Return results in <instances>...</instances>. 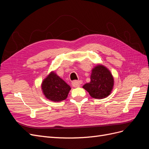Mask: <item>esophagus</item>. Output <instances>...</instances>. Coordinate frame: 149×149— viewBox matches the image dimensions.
Wrapping results in <instances>:
<instances>
[{
  "instance_id": "34e87169",
  "label": "esophagus",
  "mask_w": 149,
  "mask_h": 149,
  "mask_svg": "<svg viewBox=\"0 0 149 149\" xmlns=\"http://www.w3.org/2000/svg\"><path fill=\"white\" fill-rule=\"evenodd\" d=\"M81 84H82V81H81V80H75L73 81L72 83V85H73V87H80Z\"/></svg>"
}]
</instances>
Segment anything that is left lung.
<instances>
[{
    "instance_id": "obj_1",
    "label": "left lung",
    "mask_w": 149,
    "mask_h": 149,
    "mask_svg": "<svg viewBox=\"0 0 149 149\" xmlns=\"http://www.w3.org/2000/svg\"><path fill=\"white\" fill-rule=\"evenodd\" d=\"M114 86V79L111 72L103 65H97L92 70L90 81L83 88L93 98L102 99L111 93Z\"/></svg>"
}]
</instances>
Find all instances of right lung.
<instances>
[{
	"label": "right lung",
	"mask_w": 149,
	"mask_h": 149,
	"mask_svg": "<svg viewBox=\"0 0 149 149\" xmlns=\"http://www.w3.org/2000/svg\"><path fill=\"white\" fill-rule=\"evenodd\" d=\"M41 89L46 98L52 102H61L67 98L71 88L54 72L43 80Z\"/></svg>",
	"instance_id": "1"
}]
</instances>
